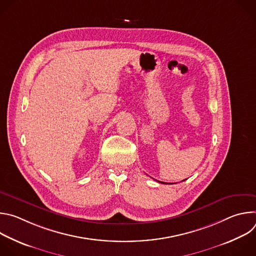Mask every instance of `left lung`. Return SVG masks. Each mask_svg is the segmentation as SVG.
I'll return each mask as SVG.
<instances>
[{
    "label": "left lung",
    "mask_w": 256,
    "mask_h": 256,
    "mask_svg": "<svg viewBox=\"0 0 256 256\" xmlns=\"http://www.w3.org/2000/svg\"><path fill=\"white\" fill-rule=\"evenodd\" d=\"M162 184H163V182H162Z\"/></svg>",
    "instance_id": "8db88e82"
}]
</instances>
